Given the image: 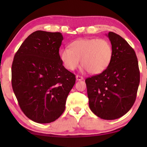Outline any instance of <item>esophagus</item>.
Listing matches in <instances>:
<instances>
[{"instance_id": "1", "label": "esophagus", "mask_w": 147, "mask_h": 147, "mask_svg": "<svg viewBox=\"0 0 147 147\" xmlns=\"http://www.w3.org/2000/svg\"><path fill=\"white\" fill-rule=\"evenodd\" d=\"M76 80L78 81H80V80H82L84 79V78L82 76H79V75H76Z\"/></svg>"}]
</instances>
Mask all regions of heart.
Wrapping results in <instances>:
<instances>
[{
	"label": "heart",
	"mask_w": 147,
	"mask_h": 147,
	"mask_svg": "<svg viewBox=\"0 0 147 147\" xmlns=\"http://www.w3.org/2000/svg\"><path fill=\"white\" fill-rule=\"evenodd\" d=\"M113 56L112 47L105 39H81L70 44L69 49L59 51V58L64 66L73 71L82 65L93 74L101 73L109 65Z\"/></svg>",
	"instance_id": "b5f03b06"
}]
</instances>
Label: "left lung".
I'll return each instance as SVG.
<instances>
[{
	"mask_svg": "<svg viewBox=\"0 0 147 147\" xmlns=\"http://www.w3.org/2000/svg\"><path fill=\"white\" fill-rule=\"evenodd\" d=\"M113 56L102 73L86 79L89 106L102 119L113 120L128 112L136 101L140 73L134 50L125 39L109 32Z\"/></svg>",
	"mask_w": 147,
	"mask_h": 147,
	"instance_id": "1",
	"label": "left lung"
}]
</instances>
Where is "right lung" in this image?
I'll use <instances>...</instances> for the list:
<instances>
[{
	"instance_id": "1",
	"label": "right lung",
	"mask_w": 147,
	"mask_h": 147,
	"mask_svg": "<svg viewBox=\"0 0 147 147\" xmlns=\"http://www.w3.org/2000/svg\"><path fill=\"white\" fill-rule=\"evenodd\" d=\"M63 39L60 32L36 31L14 56L12 88L21 110L36 123L58 119L75 84V75L64 67L59 58Z\"/></svg>"
}]
</instances>
